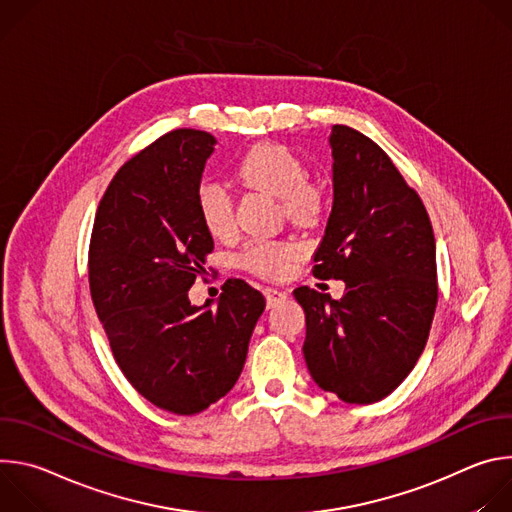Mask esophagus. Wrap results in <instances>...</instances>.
I'll return each mask as SVG.
<instances>
[{"instance_id": "esophagus-1", "label": "esophagus", "mask_w": 512, "mask_h": 512, "mask_svg": "<svg viewBox=\"0 0 512 512\" xmlns=\"http://www.w3.org/2000/svg\"><path fill=\"white\" fill-rule=\"evenodd\" d=\"M287 298V291H281V289H273V287H267L265 289V300H267V308H273L275 304H279L281 300Z\"/></svg>"}]
</instances>
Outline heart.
<instances>
[{"mask_svg": "<svg viewBox=\"0 0 512 512\" xmlns=\"http://www.w3.org/2000/svg\"><path fill=\"white\" fill-rule=\"evenodd\" d=\"M237 178L253 188L281 200V208L291 221L316 223L324 206L318 186L306 180L304 162L281 143H257L237 162ZM196 208L204 229L212 237H223L233 229V200L218 182H202L196 190ZM298 249L289 243L259 241L245 249L243 263L251 271L267 277H281L289 271Z\"/></svg>", "mask_w": 512, "mask_h": 512, "instance_id": "heart-1", "label": "heart"}]
</instances>
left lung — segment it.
I'll return each mask as SVG.
<instances>
[{"label": "left lung", "mask_w": 512, "mask_h": 512, "mask_svg": "<svg viewBox=\"0 0 512 512\" xmlns=\"http://www.w3.org/2000/svg\"><path fill=\"white\" fill-rule=\"evenodd\" d=\"M328 141L334 200L312 273L342 279L344 296L294 289L306 312L302 350L320 389L369 405L403 383L425 348L435 239L421 198L371 137L332 125Z\"/></svg>", "instance_id": "8db88e82"}]
</instances>
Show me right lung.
<instances>
[{
  "label": "right lung",
  "instance_id": "1",
  "mask_svg": "<svg viewBox=\"0 0 512 512\" xmlns=\"http://www.w3.org/2000/svg\"><path fill=\"white\" fill-rule=\"evenodd\" d=\"M214 145L206 131L176 129L123 164L89 249L91 298L121 373L176 415L200 413L235 387L265 310L243 279H229L214 306L188 300L214 247L196 208Z\"/></svg>",
  "mask_w": 512,
  "mask_h": 512
}]
</instances>
